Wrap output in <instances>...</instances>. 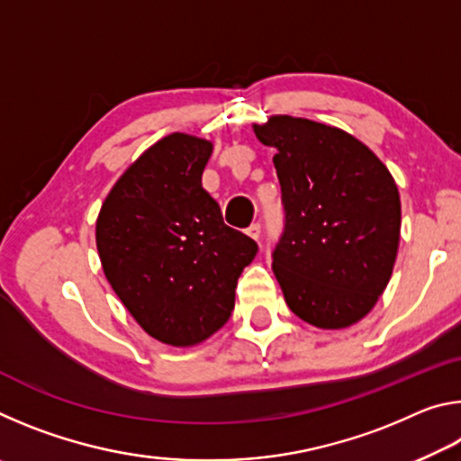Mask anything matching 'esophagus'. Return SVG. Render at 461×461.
I'll return each instance as SVG.
<instances>
[{
    "mask_svg": "<svg viewBox=\"0 0 461 461\" xmlns=\"http://www.w3.org/2000/svg\"><path fill=\"white\" fill-rule=\"evenodd\" d=\"M260 233H262L260 223H252V225H249V228H248V236L252 238V240H258Z\"/></svg>",
    "mask_w": 461,
    "mask_h": 461,
    "instance_id": "esophagus-1",
    "label": "esophagus"
}]
</instances>
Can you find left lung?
<instances>
[{
	"mask_svg": "<svg viewBox=\"0 0 461 461\" xmlns=\"http://www.w3.org/2000/svg\"><path fill=\"white\" fill-rule=\"evenodd\" d=\"M275 162L286 212L272 270L293 313L343 330L370 313L393 276L401 194L356 136L321 122L270 115L254 123Z\"/></svg>",
	"mask_w": 461,
	"mask_h": 461,
	"instance_id": "obj_1",
	"label": "left lung"
}]
</instances>
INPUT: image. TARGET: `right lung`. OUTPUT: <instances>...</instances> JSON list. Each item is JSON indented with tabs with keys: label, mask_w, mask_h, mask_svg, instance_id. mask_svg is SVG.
I'll use <instances>...</instances> for the list:
<instances>
[{
	"label": "right lung",
	"mask_w": 461,
	"mask_h": 461,
	"mask_svg": "<svg viewBox=\"0 0 461 461\" xmlns=\"http://www.w3.org/2000/svg\"><path fill=\"white\" fill-rule=\"evenodd\" d=\"M212 152L209 140L183 131L158 140L123 170L95 223L107 283L150 338L173 348L221 330L258 252L203 189Z\"/></svg>",
	"instance_id": "1"
}]
</instances>
